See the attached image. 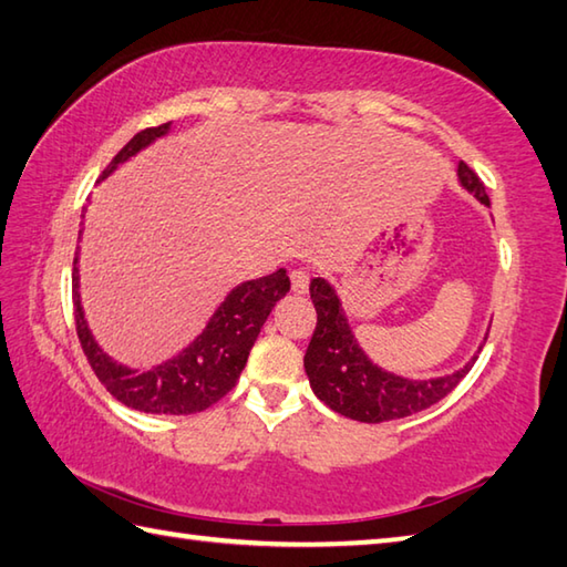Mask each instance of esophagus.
<instances>
[{"label": "esophagus", "mask_w": 567, "mask_h": 567, "mask_svg": "<svg viewBox=\"0 0 567 567\" xmlns=\"http://www.w3.org/2000/svg\"><path fill=\"white\" fill-rule=\"evenodd\" d=\"M290 280H292V290L297 295H305L309 290V272L307 270H292Z\"/></svg>", "instance_id": "obj_1"}]
</instances>
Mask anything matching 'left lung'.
<instances>
[{
    "label": "left lung",
    "instance_id": "obj_1",
    "mask_svg": "<svg viewBox=\"0 0 567 567\" xmlns=\"http://www.w3.org/2000/svg\"><path fill=\"white\" fill-rule=\"evenodd\" d=\"M457 177L467 192H473L485 207H489L485 185L480 183L475 171L461 163ZM309 295L317 307V329L305 355L307 378L319 400L348 419L382 424V421L424 412L431 404L441 402L445 394H451L475 365L477 355L470 358L461 370L443 378L409 380L394 375V372L378 368L363 353L348 327L339 295L323 277L311 280Z\"/></svg>",
    "mask_w": 567,
    "mask_h": 567
}]
</instances>
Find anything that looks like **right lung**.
<instances>
[{
    "instance_id": "right-lung-1",
    "label": "right lung",
    "mask_w": 567,
    "mask_h": 567,
    "mask_svg": "<svg viewBox=\"0 0 567 567\" xmlns=\"http://www.w3.org/2000/svg\"><path fill=\"white\" fill-rule=\"evenodd\" d=\"M167 131H171V122L143 128L114 155V161L104 167L100 179L112 175L131 155L151 146ZM287 292H290V277H287L285 268L265 275L260 280L240 282L214 311L207 329L183 353L148 372H138L118 365L92 339L80 302L78 252L72 260V305H75V327L82 351L87 355L94 375L100 378L114 400L146 414H197L219 402L226 392H231L240 378V370L246 368L248 353L265 319L270 317L277 299H282Z\"/></svg>"
}]
</instances>
